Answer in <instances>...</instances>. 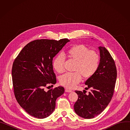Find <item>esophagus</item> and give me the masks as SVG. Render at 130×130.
<instances>
[{
    "label": "esophagus",
    "mask_w": 130,
    "mask_h": 130,
    "mask_svg": "<svg viewBox=\"0 0 130 130\" xmlns=\"http://www.w3.org/2000/svg\"><path fill=\"white\" fill-rule=\"evenodd\" d=\"M65 91V92H67V93H70V92H72V90H70L67 89V88H66Z\"/></svg>",
    "instance_id": "34e87169"
}]
</instances>
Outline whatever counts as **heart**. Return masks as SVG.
Here are the masks:
<instances>
[{"label": "heart", "mask_w": 130, "mask_h": 130, "mask_svg": "<svg viewBox=\"0 0 130 130\" xmlns=\"http://www.w3.org/2000/svg\"><path fill=\"white\" fill-rule=\"evenodd\" d=\"M70 58L76 61L74 73H67L61 76L60 83L68 88H73L82 80L92 77L96 72L100 63V56L97 53L90 50L83 44L75 45L67 52ZM65 57L62 54H58L53 61V66L58 73L65 71Z\"/></svg>", "instance_id": "b5f03b06"}]
</instances>
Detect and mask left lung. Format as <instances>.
I'll list each match as a JSON object with an SVG mask.
<instances>
[{
    "mask_svg": "<svg viewBox=\"0 0 130 130\" xmlns=\"http://www.w3.org/2000/svg\"><path fill=\"white\" fill-rule=\"evenodd\" d=\"M100 61L98 69L94 75L85 82L87 95L75 91L78 100L74 108L75 113L84 119H92L103 112L111 101L117 77L114 60L104 47L100 46Z\"/></svg>",
    "mask_w": 130,
    "mask_h": 130,
    "instance_id": "1",
    "label": "left lung"
}]
</instances>
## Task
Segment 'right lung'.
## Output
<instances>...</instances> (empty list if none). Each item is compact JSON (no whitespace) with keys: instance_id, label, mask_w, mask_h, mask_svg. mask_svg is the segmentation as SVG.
I'll return each instance as SVG.
<instances>
[{"instance_id":"add662e5","label":"right lung","mask_w":130,"mask_h":130,"mask_svg":"<svg viewBox=\"0 0 130 130\" xmlns=\"http://www.w3.org/2000/svg\"><path fill=\"white\" fill-rule=\"evenodd\" d=\"M69 42L67 38L33 40L23 48L13 61L11 74L16 99L34 117H49L55 108L56 99L64 93L61 86L48 91L45 87L56 83L53 59Z\"/></svg>"}]
</instances>
